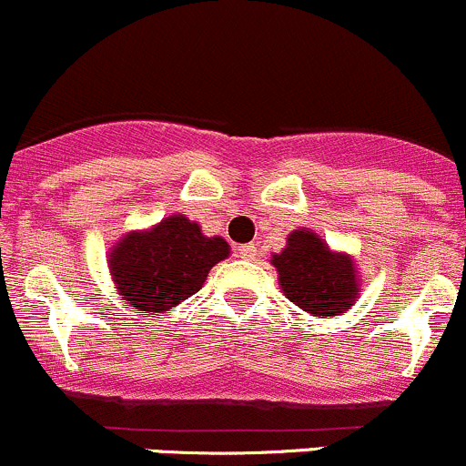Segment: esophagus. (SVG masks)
Returning a JSON list of instances; mask_svg holds the SVG:
<instances>
[{"label":"esophagus","mask_w":466,"mask_h":466,"mask_svg":"<svg viewBox=\"0 0 466 466\" xmlns=\"http://www.w3.org/2000/svg\"><path fill=\"white\" fill-rule=\"evenodd\" d=\"M238 257L246 258V261H252L257 257V246L254 243H246V246H238Z\"/></svg>","instance_id":"esophagus-1"}]
</instances>
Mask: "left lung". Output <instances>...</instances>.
<instances>
[{
    "label": "left lung",
    "mask_w": 466,
    "mask_h": 466,
    "mask_svg": "<svg viewBox=\"0 0 466 466\" xmlns=\"http://www.w3.org/2000/svg\"><path fill=\"white\" fill-rule=\"evenodd\" d=\"M272 266L279 272L283 295L315 317L339 315L360 295L350 258L330 252L308 229H297L288 237V246L281 254H274Z\"/></svg>",
    "instance_id": "left-lung-1"
}]
</instances>
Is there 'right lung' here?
Listing matches in <instances>:
<instances>
[{"label": "right lung", "mask_w": 466, "mask_h": 466, "mask_svg": "<svg viewBox=\"0 0 466 466\" xmlns=\"http://www.w3.org/2000/svg\"><path fill=\"white\" fill-rule=\"evenodd\" d=\"M228 254V241L203 237L198 223L174 214L149 232L127 234L111 252L109 268L125 301L165 315L196 295Z\"/></svg>", "instance_id": "1"}]
</instances>
